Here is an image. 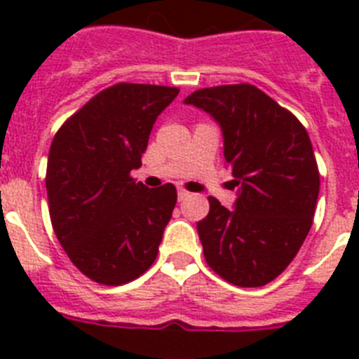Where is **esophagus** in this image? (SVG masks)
Returning a JSON list of instances; mask_svg holds the SVG:
<instances>
[{"label":"esophagus","mask_w":359,"mask_h":359,"mask_svg":"<svg viewBox=\"0 0 359 359\" xmlns=\"http://www.w3.org/2000/svg\"><path fill=\"white\" fill-rule=\"evenodd\" d=\"M190 196V192H187L185 189H177V199L180 201H183V199H187Z\"/></svg>","instance_id":"1"}]
</instances>
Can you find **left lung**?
<instances>
[{"instance_id":"left-lung-1","label":"left lung","mask_w":359,"mask_h":359,"mask_svg":"<svg viewBox=\"0 0 359 359\" xmlns=\"http://www.w3.org/2000/svg\"><path fill=\"white\" fill-rule=\"evenodd\" d=\"M223 131L237 187L233 210L208 198L198 223L205 261L241 287H261L290 266L315 217L320 174L306 128L252 84L203 88L185 98Z\"/></svg>"}]
</instances>
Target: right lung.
<instances>
[{"instance_id": "1", "label": "right lung", "mask_w": 359, "mask_h": 359, "mask_svg": "<svg viewBox=\"0 0 359 359\" xmlns=\"http://www.w3.org/2000/svg\"><path fill=\"white\" fill-rule=\"evenodd\" d=\"M169 86L120 84L95 95L53 136L46 167L52 226L69 261L106 286L128 284L158 255L176 187L131 177L158 115L177 97Z\"/></svg>"}]
</instances>
